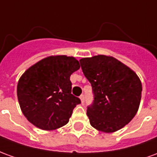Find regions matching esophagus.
<instances>
[{
    "label": "esophagus",
    "mask_w": 157,
    "mask_h": 157,
    "mask_svg": "<svg viewBox=\"0 0 157 157\" xmlns=\"http://www.w3.org/2000/svg\"><path fill=\"white\" fill-rule=\"evenodd\" d=\"M80 99H81V101H82V102L83 103V102H84V100H85V96L83 95V94L81 95L80 96Z\"/></svg>",
    "instance_id": "1"
}]
</instances>
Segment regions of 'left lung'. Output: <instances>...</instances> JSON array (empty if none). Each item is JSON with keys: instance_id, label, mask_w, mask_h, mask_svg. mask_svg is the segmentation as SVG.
<instances>
[{"instance_id": "left-lung-1", "label": "left lung", "mask_w": 157, "mask_h": 157, "mask_svg": "<svg viewBox=\"0 0 157 157\" xmlns=\"http://www.w3.org/2000/svg\"><path fill=\"white\" fill-rule=\"evenodd\" d=\"M80 63L94 97L86 110L91 125L112 133L128 124L141 99V82L136 73L112 56L82 58Z\"/></svg>"}]
</instances>
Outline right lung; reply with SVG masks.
<instances>
[{"instance_id":"add662e5","label":"right lung","mask_w":157,"mask_h":157,"mask_svg":"<svg viewBox=\"0 0 157 157\" xmlns=\"http://www.w3.org/2000/svg\"><path fill=\"white\" fill-rule=\"evenodd\" d=\"M79 61L66 55L49 56L29 67L17 87L19 105L31 124L44 130L65 125L81 100L71 94V75Z\"/></svg>"}]
</instances>
